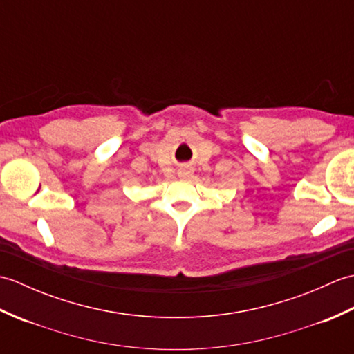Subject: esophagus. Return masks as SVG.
Here are the masks:
<instances>
[{
  "label": "esophagus",
  "mask_w": 354,
  "mask_h": 354,
  "mask_svg": "<svg viewBox=\"0 0 354 354\" xmlns=\"http://www.w3.org/2000/svg\"><path fill=\"white\" fill-rule=\"evenodd\" d=\"M193 175V170L190 167H183L179 170V176L181 178H190Z\"/></svg>",
  "instance_id": "obj_1"
}]
</instances>
